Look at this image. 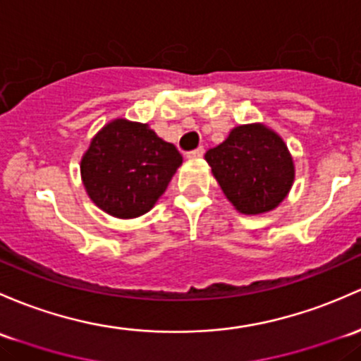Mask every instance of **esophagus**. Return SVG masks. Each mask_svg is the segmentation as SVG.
<instances>
[{
  "mask_svg": "<svg viewBox=\"0 0 361 361\" xmlns=\"http://www.w3.org/2000/svg\"><path fill=\"white\" fill-rule=\"evenodd\" d=\"M204 155V147H199V149H195V150H190L187 154V157L188 159H200Z\"/></svg>",
  "mask_w": 361,
  "mask_h": 361,
  "instance_id": "esophagus-1",
  "label": "esophagus"
}]
</instances>
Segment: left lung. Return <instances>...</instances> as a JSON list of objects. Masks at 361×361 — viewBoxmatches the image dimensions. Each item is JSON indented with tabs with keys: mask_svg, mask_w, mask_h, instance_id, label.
Instances as JSON below:
<instances>
[{
	"mask_svg": "<svg viewBox=\"0 0 361 361\" xmlns=\"http://www.w3.org/2000/svg\"><path fill=\"white\" fill-rule=\"evenodd\" d=\"M216 181L242 214L275 209L294 183V162L283 140L263 124H244L206 152Z\"/></svg>",
	"mask_w": 361,
	"mask_h": 361,
	"instance_id": "1",
	"label": "left lung"
}]
</instances>
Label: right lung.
Segmentation results:
<instances>
[{"mask_svg": "<svg viewBox=\"0 0 361 361\" xmlns=\"http://www.w3.org/2000/svg\"><path fill=\"white\" fill-rule=\"evenodd\" d=\"M183 157L149 124L114 119L91 140L81 159L90 199L114 218L149 212L166 192Z\"/></svg>", "mask_w": 361, "mask_h": 361, "instance_id": "1", "label": "right lung"}]
</instances>
